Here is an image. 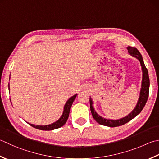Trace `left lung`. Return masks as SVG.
Returning <instances> with one entry per match:
<instances>
[{
	"label": "left lung",
	"instance_id": "1",
	"mask_svg": "<svg viewBox=\"0 0 159 159\" xmlns=\"http://www.w3.org/2000/svg\"><path fill=\"white\" fill-rule=\"evenodd\" d=\"M127 50L129 53L134 57H136L140 62V65L142 66V70H143V80H142V86L141 89H140V93L139 101L136 104V107L135 109L133 110V111L130 113L125 118H122L119 120H108L102 118L101 116H99L98 113L95 111L94 108L93 107V102L91 99L90 98V109H91V111L92 113V116L95 121L98 122L99 124L102 125H104V126H108L110 127H116L118 126H121L126 124L127 122H129L131 120H132L134 118L139 114L141 112L143 108H144L145 104L148 101V96H149V75L148 71L147 68L145 67L144 61H143V57L140 55V52L138 50L137 48L134 47H127Z\"/></svg>",
	"mask_w": 159,
	"mask_h": 159
}]
</instances>
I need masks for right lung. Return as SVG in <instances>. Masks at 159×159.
<instances>
[{"mask_svg":"<svg viewBox=\"0 0 159 159\" xmlns=\"http://www.w3.org/2000/svg\"><path fill=\"white\" fill-rule=\"evenodd\" d=\"M8 87L10 88V86H8ZM77 96V95H75L73 96H72L70 98L68 99V100L66 102L65 106H64V112H63V114L61 116V118H59L57 121H56L54 123L51 125H35L32 124L28 123L30 125V126L34 127L36 129H38L40 130H43V131H50V130H53L56 129H58L59 127H62L63 125H65L66 122L68 118V116H69L70 110L72 104H73V101L75 100Z\"/></svg>","mask_w":159,"mask_h":159,"instance_id":"add662e5","label":"right lung"}]
</instances>
